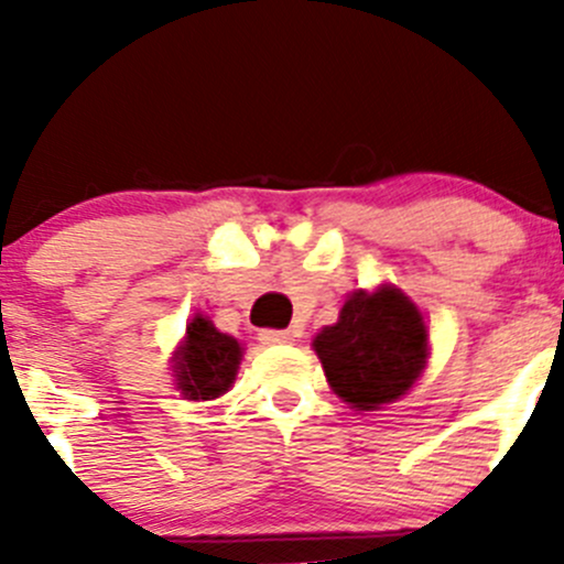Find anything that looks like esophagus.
Masks as SVG:
<instances>
[{
	"instance_id": "esophagus-1",
	"label": "esophagus",
	"mask_w": 564,
	"mask_h": 564,
	"mask_svg": "<svg viewBox=\"0 0 564 564\" xmlns=\"http://www.w3.org/2000/svg\"><path fill=\"white\" fill-rule=\"evenodd\" d=\"M259 340L267 346H275V344H289L292 340V333L289 329H259Z\"/></svg>"
}]
</instances>
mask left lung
<instances>
[{
	"mask_svg": "<svg viewBox=\"0 0 564 564\" xmlns=\"http://www.w3.org/2000/svg\"><path fill=\"white\" fill-rule=\"evenodd\" d=\"M314 349L329 388L357 409H379L414 384L425 366L429 333L420 311L398 289L355 292Z\"/></svg>",
	"mask_w": 564,
	"mask_h": 564,
	"instance_id": "left-lung-1",
	"label": "left lung"
}]
</instances>
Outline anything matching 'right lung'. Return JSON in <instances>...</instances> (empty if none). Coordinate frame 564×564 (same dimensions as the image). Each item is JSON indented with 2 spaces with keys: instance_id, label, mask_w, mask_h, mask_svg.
<instances>
[{
  "instance_id": "add662e5",
  "label": "right lung",
  "mask_w": 564,
  "mask_h": 564,
  "mask_svg": "<svg viewBox=\"0 0 564 564\" xmlns=\"http://www.w3.org/2000/svg\"><path fill=\"white\" fill-rule=\"evenodd\" d=\"M242 349L231 335L218 333L209 318L196 316L187 324V338L176 357V384L193 401H209L231 388L240 368Z\"/></svg>"
}]
</instances>
